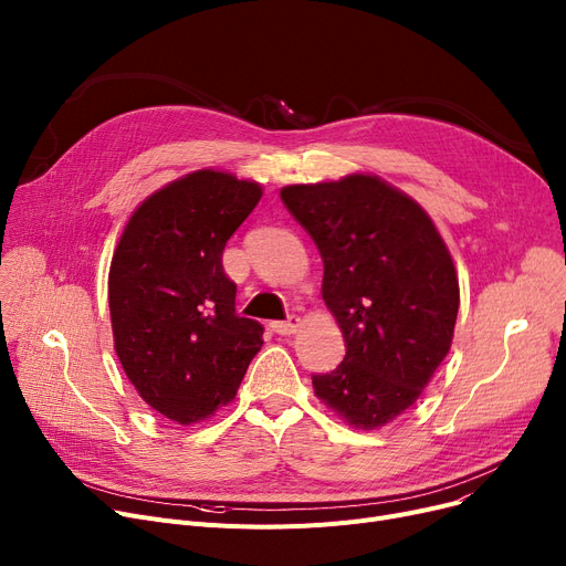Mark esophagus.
Masks as SVG:
<instances>
[{
    "mask_svg": "<svg viewBox=\"0 0 566 566\" xmlns=\"http://www.w3.org/2000/svg\"><path fill=\"white\" fill-rule=\"evenodd\" d=\"M271 328H273V333H277V335H293L295 331L301 328V318H298V316H289L286 321H275V323H271Z\"/></svg>",
    "mask_w": 566,
    "mask_h": 566,
    "instance_id": "1",
    "label": "esophagus"
}]
</instances>
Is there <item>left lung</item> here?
Instances as JSON below:
<instances>
[{"label":"left lung","instance_id":"left-lung-1","mask_svg":"<svg viewBox=\"0 0 566 566\" xmlns=\"http://www.w3.org/2000/svg\"><path fill=\"white\" fill-rule=\"evenodd\" d=\"M280 197L321 252V293L346 342L339 367L312 376L314 392L355 429L385 427L450 353L452 254L424 208L378 176L286 186Z\"/></svg>","mask_w":566,"mask_h":566}]
</instances>
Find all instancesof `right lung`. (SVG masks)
I'll return each mask as SVG.
<instances>
[{
    "label": "right lung",
    "mask_w": 566,
    "mask_h": 566,
    "mask_svg": "<svg viewBox=\"0 0 566 566\" xmlns=\"http://www.w3.org/2000/svg\"><path fill=\"white\" fill-rule=\"evenodd\" d=\"M261 195L227 171H192L139 203L112 256L116 355L139 397L178 424L233 401L261 350V323L235 314L222 268L227 241Z\"/></svg>",
    "instance_id": "add662e5"
}]
</instances>
